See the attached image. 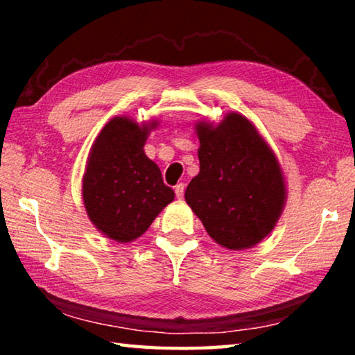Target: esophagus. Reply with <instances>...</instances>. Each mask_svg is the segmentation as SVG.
Returning a JSON list of instances; mask_svg holds the SVG:
<instances>
[{
	"instance_id": "34e87169",
	"label": "esophagus",
	"mask_w": 355,
	"mask_h": 355,
	"mask_svg": "<svg viewBox=\"0 0 355 355\" xmlns=\"http://www.w3.org/2000/svg\"><path fill=\"white\" fill-rule=\"evenodd\" d=\"M183 194H184V184L183 183H178L175 186V196L178 197V199H182Z\"/></svg>"
}]
</instances>
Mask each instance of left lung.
Here are the masks:
<instances>
[{
	"label": "left lung",
	"instance_id": "obj_1",
	"mask_svg": "<svg viewBox=\"0 0 355 355\" xmlns=\"http://www.w3.org/2000/svg\"><path fill=\"white\" fill-rule=\"evenodd\" d=\"M200 172L186 203L216 243L249 249L277 224L286 200L285 177L272 148L250 120L228 112L222 122L196 123Z\"/></svg>",
	"mask_w": 355,
	"mask_h": 355
}]
</instances>
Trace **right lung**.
Returning a JSON list of instances; mask_svg holds the SVG:
<instances>
[{
	"instance_id": "right-lung-1",
	"label": "right lung",
	"mask_w": 355,
	"mask_h": 355,
	"mask_svg": "<svg viewBox=\"0 0 355 355\" xmlns=\"http://www.w3.org/2000/svg\"><path fill=\"white\" fill-rule=\"evenodd\" d=\"M156 125V120L139 125L130 117H114L89 153L83 177L84 208L98 232L117 243L144 235L175 197L159 167L144 152Z\"/></svg>"
}]
</instances>
